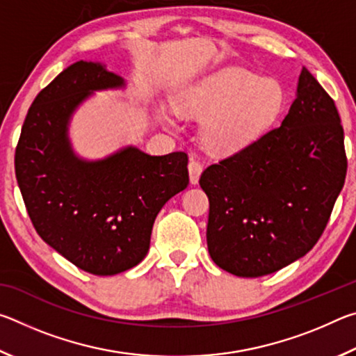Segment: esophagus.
<instances>
[{
  "mask_svg": "<svg viewBox=\"0 0 356 356\" xmlns=\"http://www.w3.org/2000/svg\"><path fill=\"white\" fill-rule=\"evenodd\" d=\"M202 163L200 160L196 159H190V163H188V172H190V182L193 185L197 184V180H200V176L202 172Z\"/></svg>",
  "mask_w": 356,
  "mask_h": 356,
  "instance_id": "obj_1",
  "label": "esophagus"
}]
</instances>
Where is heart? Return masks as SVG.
I'll list each match as a JSON object with an SVG mask.
<instances>
[{
  "label": "heart",
  "instance_id": "b5f03b06",
  "mask_svg": "<svg viewBox=\"0 0 356 356\" xmlns=\"http://www.w3.org/2000/svg\"><path fill=\"white\" fill-rule=\"evenodd\" d=\"M284 91L273 78H259L242 67L221 70L176 100L182 114L206 116L202 136L218 150L242 147L254 140L278 116ZM174 127V120L165 116Z\"/></svg>",
  "mask_w": 356,
  "mask_h": 356
}]
</instances>
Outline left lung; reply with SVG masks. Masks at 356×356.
Instances as JSON below:
<instances>
[{"mask_svg": "<svg viewBox=\"0 0 356 356\" xmlns=\"http://www.w3.org/2000/svg\"><path fill=\"white\" fill-rule=\"evenodd\" d=\"M346 172L334 100L303 67L297 99L280 127L201 174L210 257L243 278L275 273L303 257L327 227Z\"/></svg>", "mask_w": 356, "mask_h": 356, "instance_id": "left-lung-1", "label": "left lung"}]
</instances>
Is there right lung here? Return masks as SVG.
<instances>
[{
  "label": "right lung",
  "mask_w": 356,
  "mask_h": 356,
  "mask_svg": "<svg viewBox=\"0 0 356 356\" xmlns=\"http://www.w3.org/2000/svg\"><path fill=\"white\" fill-rule=\"evenodd\" d=\"M124 86L97 63L78 61L42 89L15 147V177L40 238L84 272L116 275L146 257L156 215L188 185V155L125 147L78 159L67 124L92 91Z\"/></svg>",
  "instance_id": "add662e5"
}]
</instances>
